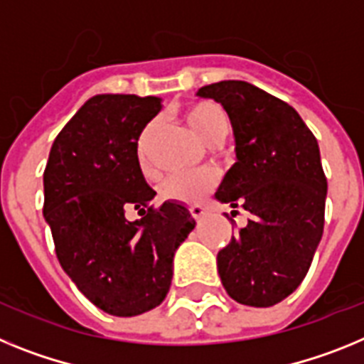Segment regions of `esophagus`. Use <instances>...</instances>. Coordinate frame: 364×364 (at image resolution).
Masks as SVG:
<instances>
[{"label":"esophagus","mask_w":364,"mask_h":364,"mask_svg":"<svg viewBox=\"0 0 364 364\" xmlns=\"http://www.w3.org/2000/svg\"><path fill=\"white\" fill-rule=\"evenodd\" d=\"M191 214L196 220H203L205 214H207V208L201 207V205H191Z\"/></svg>","instance_id":"1"}]
</instances>
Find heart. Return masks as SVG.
I'll list each match as a JSON object with an SVG mask.
<instances>
[{"instance_id": "obj_1", "label": "heart", "mask_w": 364, "mask_h": 364, "mask_svg": "<svg viewBox=\"0 0 364 364\" xmlns=\"http://www.w3.org/2000/svg\"><path fill=\"white\" fill-rule=\"evenodd\" d=\"M186 122L198 137L205 143H210L216 137H225L229 129L225 112L214 102H196L186 107ZM154 124L144 129L141 143H139V157L146 166V144ZM216 185V173L201 170V172L173 173L163 183V196L166 200L181 201V203H196Z\"/></svg>"}]
</instances>
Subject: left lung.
Masks as SVG:
<instances>
[{
	"label": "left lung",
	"instance_id": "obj_1",
	"mask_svg": "<svg viewBox=\"0 0 364 364\" xmlns=\"http://www.w3.org/2000/svg\"><path fill=\"white\" fill-rule=\"evenodd\" d=\"M198 97L220 102L235 132L236 163L216 200L251 216L218 252L221 284L240 304L269 308L300 286L322 238L328 183L317 139L289 104L249 82H216Z\"/></svg>",
	"mask_w": 364,
	"mask_h": 364
}]
</instances>
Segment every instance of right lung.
Here are the masks:
<instances>
[{
    "label": "right lung",
    "instance_id": "add662e5",
    "mask_svg": "<svg viewBox=\"0 0 364 364\" xmlns=\"http://www.w3.org/2000/svg\"><path fill=\"white\" fill-rule=\"evenodd\" d=\"M161 99L95 95L56 135L43 172V218L56 257L97 308L135 317L164 300L176 249L196 227L178 201L150 207L137 143ZM128 210L141 216L129 222Z\"/></svg>",
    "mask_w": 364,
    "mask_h": 364
}]
</instances>
